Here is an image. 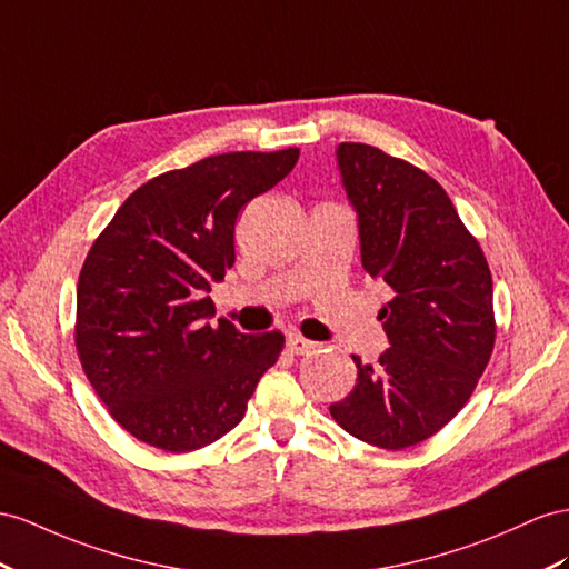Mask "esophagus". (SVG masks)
I'll return each mask as SVG.
<instances>
[{"instance_id":"1","label":"esophagus","mask_w":569,"mask_h":569,"mask_svg":"<svg viewBox=\"0 0 569 569\" xmlns=\"http://www.w3.org/2000/svg\"><path fill=\"white\" fill-rule=\"evenodd\" d=\"M286 346H288V351H290V353L305 356V353H310L317 343H315V341H310V339L300 337V333H290V337L286 339Z\"/></svg>"}]
</instances>
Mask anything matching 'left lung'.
I'll return each instance as SVG.
<instances>
[{
	"mask_svg": "<svg viewBox=\"0 0 569 569\" xmlns=\"http://www.w3.org/2000/svg\"><path fill=\"white\" fill-rule=\"evenodd\" d=\"M337 160L358 213L362 269L395 298L380 310L389 348L375 366L353 356L356 387L329 411L362 442L406 449L473 395L495 346L492 276L428 172L368 143H339Z\"/></svg>",
	"mask_w": 569,
	"mask_h": 569,
	"instance_id": "left-lung-1",
	"label": "left lung"
}]
</instances>
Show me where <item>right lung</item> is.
I'll return each mask as SVG.
<instances>
[{
  "label": "right lung",
  "instance_id": "1",
  "mask_svg": "<svg viewBox=\"0 0 569 569\" xmlns=\"http://www.w3.org/2000/svg\"><path fill=\"white\" fill-rule=\"evenodd\" d=\"M298 149L209 156L141 184L86 257L77 351L110 416L163 451L201 449L236 428L283 348L281 331L211 322V281L236 264V221L279 184Z\"/></svg>",
  "mask_w": 569,
  "mask_h": 569
}]
</instances>
